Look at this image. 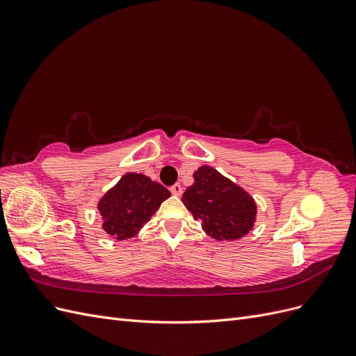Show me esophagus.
I'll return each instance as SVG.
<instances>
[{
	"mask_svg": "<svg viewBox=\"0 0 356 356\" xmlns=\"http://www.w3.org/2000/svg\"><path fill=\"white\" fill-rule=\"evenodd\" d=\"M170 193L174 196H181V193H182V187H181V184H174L170 187Z\"/></svg>",
	"mask_w": 356,
	"mask_h": 356,
	"instance_id": "1",
	"label": "esophagus"
}]
</instances>
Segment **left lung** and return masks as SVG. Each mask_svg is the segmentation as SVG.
<instances>
[{
  "instance_id": "obj_1",
  "label": "left lung",
  "mask_w": 356,
  "mask_h": 356,
  "mask_svg": "<svg viewBox=\"0 0 356 356\" xmlns=\"http://www.w3.org/2000/svg\"><path fill=\"white\" fill-rule=\"evenodd\" d=\"M193 178L181 200L204 233L215 241H236L252 230L257 204L242 187L211 166H200Z\"/></svg>"
}]
</instances>
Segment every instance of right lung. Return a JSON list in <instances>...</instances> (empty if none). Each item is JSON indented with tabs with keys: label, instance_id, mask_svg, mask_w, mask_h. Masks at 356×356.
<instances>
[{
	"label": "right lung",
	"instance_id": "add662e5",
	"mask_svg": "<svg viewBox=\"0 0 356 356\" xmlns=\"http://www.w3.org/2000/svg\"><path fill=\"white\" fill-rule=\"evenodd\" d=\"M169 196V190L159 182L127 172L98 203L102 230L117 241L134 238Z\"/></svg>",
	"mask_w": 356,
	"mask_h": 356
}]
</instances>
